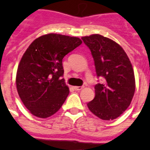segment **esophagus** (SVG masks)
I'll use <instances>...</instances> for the list:
<instances>
[{"label": "esophagus", "instance_id": "esophagus-1", "mask_svg": "<svg viewBox=\"0 0 150 150\" xmlns=\"http://www.w3.org/2000/svg\"><path fill=\"white\" fill-rule=\"evenodd\" d=\"M83 88H84V86H75L74 87L75 90H78V91H79V90L82 89Z\"/></svg>", "mask_w": 150, "mask_h": 150}]
</instances>
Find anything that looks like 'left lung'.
<instances>
[{
  "label": "left lung",
  "instance_id": "obj_1",
  "mask_svg": "<svg viewBox=\"0 0 150 150\" xmlns=\"http://www.w3.org/2000/svg\"><path fill=\"white\" fill-rule=\"evenodd\" d=\"M82 40L91 51L97 77L103 79L87 106L99 118L114 120L129 107L135 93L132 65L123 48L110 39L93 34Z\"/></svg>",
  "mask_w": 150,
  "mask_h": 150
}]
</instances>
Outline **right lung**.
Wrapping results in <instances>:
<instances>
[{
    "label": "right lung",
    "mask_w": 150,
    "mask_h": 150,
    "mask_svg": "<svg viewBox=\"0 0 150 150\" xmlns=\"http://www.w3.org/2000/svg\"><path fill=\"white\" fill-rule=\"evenodd\" d=\"M78 37L50 33L36 39L27 48L16 75L18 93L32 114L49 117L58 111L69 94L62 59L82 44Z\"/></svg>",
    "instance_id": "1"
}]
</instances>
